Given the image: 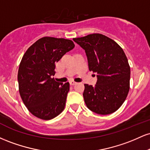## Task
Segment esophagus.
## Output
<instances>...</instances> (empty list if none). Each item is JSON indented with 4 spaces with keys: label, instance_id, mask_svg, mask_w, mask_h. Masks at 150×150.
Here are the masks:
<instances>
[{
    "label": "esophagus",
    "instance_id": "obj_1",
    "mask_svg": "<svg viewBox=\"0 0 150 150\" xmlns=\"http://www.w3.org/2000/svg\"><path fill=\"white\" fill-rule=\"evenodd\" d=\"M76 83H77V82H75V81H73V80H71V81H70V85H75Z\"/></svg>",
    "mask_w": 150,
    "mask_h": 150
}]
</instances>
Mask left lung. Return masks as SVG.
<instances>
[{"label": "left lung", "mask_w": 150, "mask_h": 150, "mask_svg": "<svg viewBox=\"0 0 150 150\" xmlns=\"http://www.w3.org/2000/svg\"><path fill=\"white\" fill-rule=\"evenodd\" d=\"M85 49L89 70L97 73V84H85L84 100L87 108L101 115L111 114L123 104L130 89V68L123 49L101 34L74 38Z\"/></svg>", "instance_id": "1"}]
</instances>
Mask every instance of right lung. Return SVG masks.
<instances>
[{
    "label": "right lung",
    "mask_w": 150,
    "mask_h": 150,
    "mask_svg": "<svg viewBox=\"0 0 150 150\" xmlns=\"http://www.w3.org/2000/svg\"><path fill=\"white\" fill-rule=\"evenodd\" d=\"M75 47L73 41L45 37L26 51L18 74L19 92L29 111L42 120H51L64 110L69 82H56V64Z\"/></svg>",
    "instance_id": "add662e5"
}]
</instances>
